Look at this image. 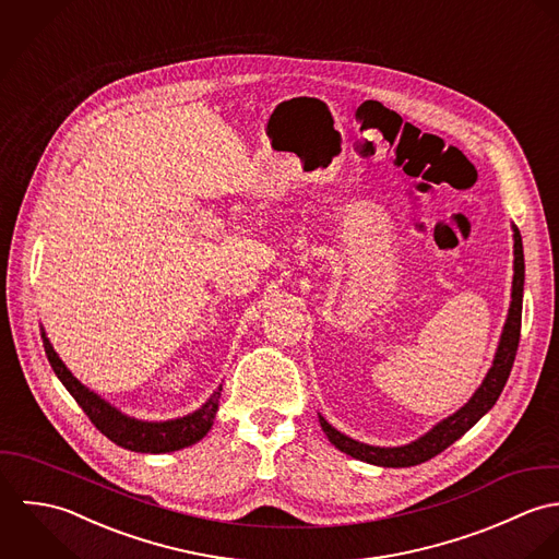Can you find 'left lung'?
<instances>
[{
  "label": "left lung",
  "instance_id": "8db88e82",
  "mask_svg": "<svg viewBox=\"0 0 559 559\" xmlns=\"http://www.w3.org/2000/svg\"><path fill=\"white\" fill-rule=\"evenodd\" d=\"M514 230V278H512V302L508 309V320L503 326V333L499 338V347L495 352V360L492 367L488 369L484 382L479 384V389L473 393V397L451 417L443 419L441 424H437L428 435H424L421 439L402 447H373L367 443H358L345 435H341L335 430L322 415H320V424L322 430L326 432L329 441L341 449L343 453L369 462V464H378V466H415L421 464L435 455H439L441 451H445L447 447L455 443L464 432H468L499 400L508 376L512 371L514 365V356L519 349V338H521V313H523V283H525V259H523V239L519 228L512 224Z\"/></svg>",
  "mask_w": 559,
  "mask_h": 559
}]
</instances>
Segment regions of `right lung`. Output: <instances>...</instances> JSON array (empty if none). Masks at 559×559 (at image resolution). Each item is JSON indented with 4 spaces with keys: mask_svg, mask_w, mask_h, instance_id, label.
I'll return each instance as SVG.
<instances>
[{
    "mask_svg": "<svg viewBox=\"0 0 559 559\" xmlns=\"http://www.w3.org/2000/svg\"><path fill=\"white\" fill-rule=\"evenodd\" d=\"M43 345L60 382L75 397V402L82 406V411L88 415L95 428L118 447H124L129 451H140V453H168V451H177V449L199 443L214 426L223 384L199 411L186 417L170 419V421H140L122 415L110 402L102 400L95 391L84 386L60 360L45 331H43Z\"/></svg>",
    "mask_w": 559,
    "mask_h": 559,
    "instance_id": "add662e5",
    "label": "right lung"
}]
</instances>
